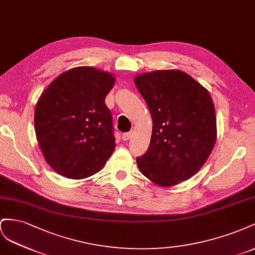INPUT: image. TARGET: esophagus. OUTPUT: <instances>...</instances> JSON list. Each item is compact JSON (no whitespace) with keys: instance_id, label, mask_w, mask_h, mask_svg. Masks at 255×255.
<instances>
[{"instance_id":"esophagus-1","label":"esophagus","mask_w":255,"mask_h":255,"mask_svg":"<svg viewBox=\"0 0 255 255\" xmlns=\"http://www.w3.org/2000/svg\"><path fill=\"white\" fill-rule=\"evenodd\" d=\"M130 137H131V132H126V133H123L122 134V139L124 141H128Z\"/></svg>"}]
</instances>
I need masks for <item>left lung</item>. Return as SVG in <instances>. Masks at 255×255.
Wrapping results in <instances>:
<instances>
[{
	"mask_svg": "<svg viewBox=\"0 0 255 255\" xmlns=\"http://www.w3.org/2000/svg\"><path fill=\"white\" fill-rule=\"evenodd\" d=\"M134 84L152 120L148 149L136 164L158 186L178 185L199 172L215 146L213 99L204 86L176 69L137 75Z\"/></svg>",
	"mask_w": 255,
	"mask_h": 255,
	"instance_id": "8db88e82",
	"label": "left lung"
}]
</instances>
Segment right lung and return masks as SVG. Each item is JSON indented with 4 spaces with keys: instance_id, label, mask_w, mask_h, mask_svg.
<instances>
[{
    "instance_id": "add662e5",
    "label": "right lung",
    "mask_w": 255,
    "mask_h": 255,
    "mask_svg": "<svg viewBox=\"0 0 255 255\" xmlns=\"http://www.w3.org/2000/svg\"><path fill=\"white\" fill-rule=\"evenodd\" d=\"M115 77L94 67L63 72L42 92L35 107V132L43 158L60 175L90 177L115 149L112 114L105 99Z\"/></svg>"
}]
</instances>
